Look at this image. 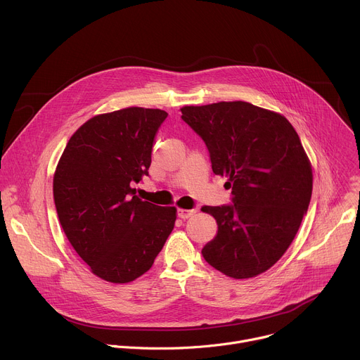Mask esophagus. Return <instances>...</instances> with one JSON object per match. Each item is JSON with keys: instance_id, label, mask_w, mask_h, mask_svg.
<instances>
[{"instance_id": "esophagus-1", "label": "esophagus", "mask_w": 360, "mask_h": 360, "mask_svg": "<svg viewBox=\"0 0 360 360\" xmlns=\"http://www.w3.org/2000/svg\"><path fill=\"white\" fill-rule=\"evenodd\" d=\"M196 211L195 210H178L176 211V215H178V218H181V219H188L189 217H192L193 214H195Z\"/></svg>"}]
</instances>
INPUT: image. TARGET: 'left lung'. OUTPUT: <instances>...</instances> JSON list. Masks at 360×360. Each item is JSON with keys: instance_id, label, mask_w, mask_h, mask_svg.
Returning <instances> with one entry per match:
<instances>
[{"instance_id": "1", "label": "left lung", "mask_w": 360, "mask_h": 360, "mask_svg": "<svg viewBox=\"0 0 360 360\" xmlns=\"http://www.w3.org/2000/svg\"><path fill=\"white\" fill-rule=\"evenodd\" d=\"M210 150L215 175L228 178L232 203L202 207L218 224L202 256L235 279L274 266L292 243L312 196V168L290 122L249 102L181 108Z\"/></svg>"}]
</instances>
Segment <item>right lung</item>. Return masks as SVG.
I'll use <instances>...</instances> for the list:
<instances>
[{"label":"right lung","instance_id":"obj_1","mask_svg":"<svg viewBox=\"0 0 360 360\" xmlns=\"http://www.w3.org/2000/svg\"><path fill=\"white\" fill-rule=\"evenodd\" d=\"M168 114L131 107L88 120L70 138L54 174L60 224L92 274L128 283L150 269L176 210L141 200L157 132Z\"/></svg>","mask_w":360,"mask_h":360}]
</instances>
